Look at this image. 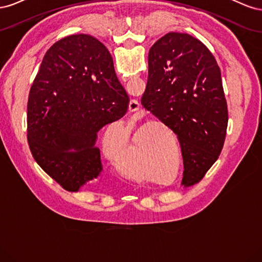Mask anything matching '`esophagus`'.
Wrapping results in <instances>:
<instances>
[{
	"instance_id": "1",
	"label": "esophagus",
	"mask_w": 262,
	"mask_h": 262,
	"mask_svg": "<svg viewBox=\"0 0 262 262\" xmlns=\"http://www.w3.org/2000/svg\"><path fill=\"white\" fill-rule=\"evenodd\" d=\"M125 81V80H124ZM140 108V104L137 99H130L129 101V110L131 113L137 112V110Z\"/></svg>"
}]
</instances>
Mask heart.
I'll use <instances>...</instances> for the list:
<instances>
[{
  "label": "heart",
  "mask_w": 262,
  "mask_h": 262,
  "mask_svg": "<svg viewBox=\"0 0 262 262\" xmlns=\"http://www.w3.org/2000/svg\"><path fill=\"white\" fill-rule=\"evenodd\" d=\"M115 133H116V126L110 125L106 129V131L104 133V137H102V140H101L102 150H104V153L106 154V156L109 158V160H112V161L115 160V157L117 155L116 149L114 148V146L112 144V139H113ZM116 168L118 169L119 172L122 173V175L125 176L126 178L138 180L140 177V171H138L136 168H133V169L125 168L123 163L119 160V158L116 162Z\"/></svg>",
  "instance_id": "1"
}]
</instances>
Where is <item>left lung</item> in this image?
<instances>
[{
  "instance_id": "obj_1",
  "label": "left lung",
  "mask_w": 262,
  "mask_h": 262,
  "mask_svg": "<svg viewBox=\"0 0 262 262\" xmlns=\"http://www.w3.org/2000/svg\"><path fill=\"white\" fill-rule=\"evenodd\" d=\"M141 102L177 134L184 160L181 186L198 184L221 154L228 120L213 54L188 34H166L148 51Z\"/></svg>"
}]
</instances>
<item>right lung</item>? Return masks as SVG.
<instances>
[{
    "mask_svg": "<svg viewBox=\"0 0 262 262\" xmlns=\"http://www.w3.org/2000/svg\"><path fill=\"white\" fill-rule=\"evenodd\" d=\"M129 96L96 38H62L45 54L29 92L27 140L38 165L71 192L102 171L95 145L102 126L120 119Z\"/></svg>",
    "mask_w": 262,
    "mask_h": 262,
    "instance_id": "obj_1",
    "label": "right lung"
}]
</instances>
